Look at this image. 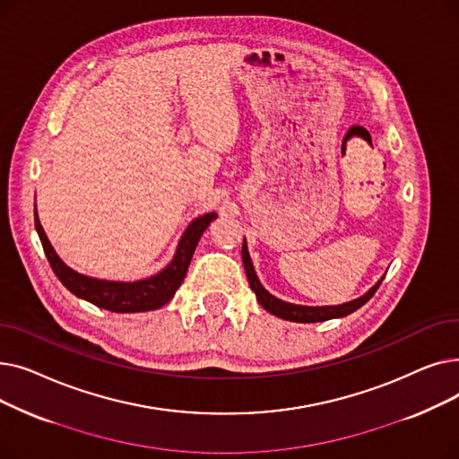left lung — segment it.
Here are the masks:
<instances>
[{
  "label": "left lung",
  "instance_id": "1",
  "mask_svg": "<svg viewBox=\"0 0 459 459\" xmlns=\"http://www.w3.org/2000/svg\"><path fill=\"white\" fill-rule=\"evenodd\" d=\"M242 260H244V268H246V273H247V279H249V286L251 290L256 294V299L258 303L266 308L268 312H272V315L282 318V320H290V322H301V324H310V322H325V320H331V318H342V316H348L351 315L353 310H357L359 307H363L379 288L383 277L370 288V290L360 296L350 303H344V305H334V307H303V305H292V303H286V301H281L277 298H273L270 292H266V288H264L255 273V268H253V262L249 258V251H247V244L244 239V246H242Z\"/></svg>",
  "mask_w": 459,
  "mask_h": 459
}]
</instances>
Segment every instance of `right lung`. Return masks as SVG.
<instances>
[{
    "label": "right lung",
    "mask_w": 459,
    "mask_h": 459,
    "mask_svg": "<svg viewBox=\"0 0 459 459\" xmlns=\"http://www.w3.org/2000/svg\"><path fill=\"white\" fill-rule=\"evenodd\" d=\"M215 220V213H204L193 221L187 230L184 232L180 244L177 247V255L173 262L169 264L165 270H161L158 275H152L149 279L135 281V282H115V281H100L92 279L87 275H82L74 270H70L66 264L56 255L52 244L48 242L44 234V229L39 221V215L35 210V229L39 232V238L42 242V249L46 253L48 262L57 275V279L68 288V290L96 305L100 308L111 310V312H144L154 310L163 307L169 299L175 296L178 286L182 284L189 262L199 239L206 227Z\"/></svg>",
    "instance_id": "obj_1"
}]
</instances>
